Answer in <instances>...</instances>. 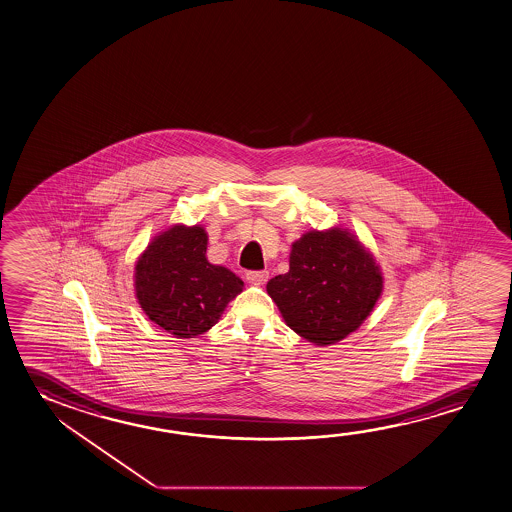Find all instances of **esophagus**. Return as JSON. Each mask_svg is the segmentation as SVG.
I'll return each instance as SVG.
<instances>
[{"label": "esophagus", "mask_w": 512, "mask_h": 512, "mask_svg": "<svg viewBox=\"0 0 512 512\" xmlns=\"http://www.w3.org/2000/svg\"><path fill=\"white\" fill-rule=\"evenodd\" d=\"M245 277H247L249 283L261 286V284H265L268 281V270H249Z\"/></svg>", "instance_id": "esophagus-1"}]
</instances>
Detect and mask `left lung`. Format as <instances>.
Masks as SVG:
<instances>
[{"label": "left lung", "instance_id": "1", "mask_svg": "<svg viewBox=\"0 0 512 512\" xmlns=\"http://www.w3.org/2000/svg\"><path fill=\"white\" fill-rule=\"evenodd\" d=\"M382 283L374 254L349 229H313L293 242L290 270L272 277L267 292L290 329L325 347L359 329Z\"/></svg>", "mask_w": 512, "mask_h": 512}]
</instances>
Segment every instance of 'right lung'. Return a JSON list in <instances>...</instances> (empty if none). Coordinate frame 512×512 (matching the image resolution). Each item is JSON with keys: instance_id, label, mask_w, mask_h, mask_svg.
I'll return each mask as SVG.
<instances>
[{"instance_id": "obj_1", "label": "right lung", "mask_w": 512, "mask_h": 512, "mask_svg": "<svg viewBox=\"0 0 512 512\" xmlns=\"http://www.w3.org/2000/svg\"><path fill=\"white\" fill-rule=\"evenodd\" d=\"M203 226L174 224L135 263V295L151 322L176 338H195L219 322L244 281L206 258Z\"/></svg>"}]
</instances>
